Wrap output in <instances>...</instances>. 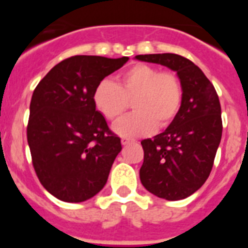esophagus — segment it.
<instances>
[{
	"instance_id": "esophagus-1",
	"label": "esophagus",
	"mask_w": 248,
	"mask_h": 248,
	"mask_svg": "<svg viewBox=\"0 0 248 248\" xmlns=\"http://www.w3.org/2000/svg\"><path fill=\"white\" fill-rule=\"evenodd\" d=\"M131 141H133V140L128 139V138H122V144H123V145H126V144L131 143Z\"/></svg>"
}]
</instances>
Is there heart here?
Returning a JSON list of instances; mask_svg holds the SVG:
<instances>
[{
  "label": "heart",
  "mask_w": 248,
  "mask_h": 248,
  "mask_svg": "<svg viewBox=\"0 0 248 248\" xmlns=\"http://www.w3.org/2000/svg\"><path fill=\"white\" fill-rule=\"evenodd\" d=\"M184 89L171 71L149 64H135L117 77L115 83L102 80L93 93L94 107L108 122H117L133 103L134 113L119 120L114 131L120 137L150 134L168 128L180 113Z\"/></svg>",
  "instance_id": "b5f03b06"
}]
</instances>
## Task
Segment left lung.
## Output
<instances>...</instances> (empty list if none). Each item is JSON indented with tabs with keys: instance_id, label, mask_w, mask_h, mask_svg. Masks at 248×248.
I'll use <instances>...</instances> for the list:
<instances>
[{
	"instance_id": "8db88e82",
	"label": "left lung",
	"mask_w": 248,
	"mask_h": 248,
	"mask_svg": "<svg viewBox=\"0 0 248 248\" xmlns=\"http://www.w3.org/2000/svg\"><path fill=\"white\" fill-rule=\"evenodd\" d=\"M139 61L165 65L177 73L184 99L176 119L154 139L141 141L140 181L160 199L176 201L198 191L214 166L222 135L218 95L196 64L174 53L139 54Z\"/></svg>"
}]
</instances>
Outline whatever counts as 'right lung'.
I'll list each match as a JSON object with an SVG mask.
<instances>
[{
    "label": "right lung",
    "mask_w": 248,
    "mask_h": 248,
    "mask_svg": "<svg viewBox=\"0 0 248 248\" xmlns=\"http://www.w3.org/2000/svg\"><path fill=\"white\" fill-rule=\"evenodd\" d=\"M128 57L73 56L54 65L31 99L27 140L37 177L65 202H82L104 187L120 138L95 110L94 89Z\"/></svg>",
    "instance_id": "obj_1"
}]
</instances>
